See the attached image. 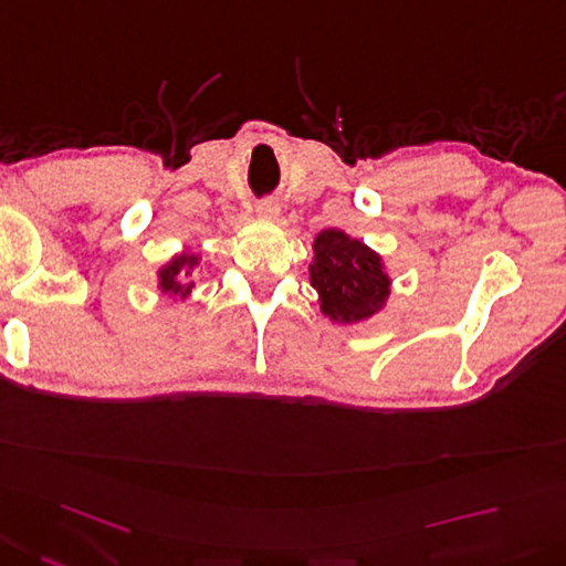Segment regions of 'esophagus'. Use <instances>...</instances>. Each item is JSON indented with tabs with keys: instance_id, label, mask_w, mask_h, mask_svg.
Returning <instances> with one entry per match:
<instances>
[{
	"instance_id": "esophagus-1",
	"label": "esophagus",
	"mask_w": 566,
	"mask_h": 566,
	"mask_svg": "<svg viewBox=\"0 0 566 566\" xmlns=\"http://www.w3.org/2000/svg\"><path fill=\"white\" fill-rule=\"evenodd\" d=\"M258 216L262 220H274L276 216H280V206H276L272 198H264V201L258 203Z\"/></svg>"
}]
</instances>
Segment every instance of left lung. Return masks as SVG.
Masks as SVG:
<instances>
[{
  "instance_id": "1",
  "label": "left lung",
  "mask_w": 566,
  "mask_h": 566,
  "mask_svg": "<svg viewBox=\"0 0 566 566\" xmlns=\"http://www.w3.org/2000/svg\"><path fill=\"white\" fill-rule=\"evenodd\" d=\"M321 312L336 324H360L385 306L390 276L382 258L365 242L328 228L314 238V262L308 264Z\"/></svg>"
}]
</instances>
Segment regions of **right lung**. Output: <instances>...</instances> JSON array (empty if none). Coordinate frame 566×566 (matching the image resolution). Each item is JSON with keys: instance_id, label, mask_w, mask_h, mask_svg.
<instances>
[{"instance_id": "obj_1", "label": "right lung", "mask_w": 566, "mask_h": 566, "mask_svg": "<svg viewBox=\"0 0 566 566\" xmlns=\"http://www.w3.org/2000/svg\"><path fill=\"white\" fill-rule=\"evenodd\" d=\"M196 268H198V254H193V252H181V254H176V258H171L157 272L161 294L186 298L193 290L191 274Z\"/></svg>"}]
</instances>
